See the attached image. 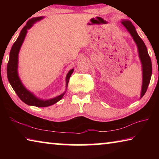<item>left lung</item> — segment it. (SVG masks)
<instances>
[{
    "label": "left lung",
    "mask_w": 159,
    "mask_h": 159,
    "mask_svg": "<svg viewBox=\"0 0 159 159\" xmlns=\"http://www.w3.org/2000/svg\"><path fill=\"white\" fill-rule=\"evenodd\" d=\"M121 24L127 29L129 34L131 35L134 40V43L137 45L138 50L139 58L142 64V85L141 90L140 98L144 96L147 90L148 85L149 84L151 76L152 74V61H151L150 57L148 54L146 45L142 41V39L139 36L138 34L137 33L135 27L133 26L130 21L128 20H122Z\"/></svg>",
    "instance_id": "obj_1"
}]
</instances>
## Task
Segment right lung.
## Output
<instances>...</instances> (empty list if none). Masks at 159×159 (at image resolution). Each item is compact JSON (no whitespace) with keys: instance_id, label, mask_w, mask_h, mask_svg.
Masks as SVG:
<instances>
[{"instance_id":"1","label":"right lung","mask_w":159,"mask_h":159,"mask_svg":"<svg viewBox=\"0 0 159 159\" xmlns=\"http://www.w3.org/2000/svg\"><path fill=\"white\" fill-rule=\"evenodd\" d=\"M43 17H34L29 20L26 25L20 31V35L14 43L11 50L10 52V58L8 63L7 66V79L9 80V83L15 90V92L17 93V96L20 98L22 102L25 104L30 106H35L38 107H46L51 105H53L55 103H57L60 99L63 98V96L65 94L66 91L67 86H68L69 80L71 77L72 73L74 71V69H71L68 72L66 76V90L61 95H58L55 98L49 99H43L37 98L36 95H34L33 93L30 92L29 90L26 89L25 86L23 85L22 82L20 79L18 74V57L19 52H20V48L22 45L24 41H25V37L27 34V31L29 29H31L35 23L43 19Z\"/></svg>"}]
</instances>
